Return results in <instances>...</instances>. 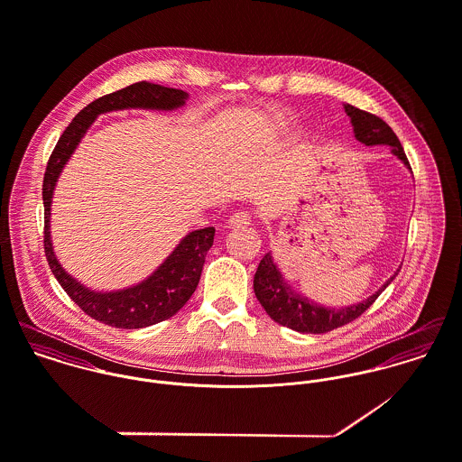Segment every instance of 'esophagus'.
Returning <instances> with one entry per match:
<instances>
[{"label":"esophagus","instance_id":"34e87169","mask_svg":"<svg viewBox=\"0 0 462 462\" xmlns=\"http://www.w3.org/2000/svg\"><path fill=\"white\" fill-rule=\"evenodd\" d=\"M252 223V216L245 210H237L228 217V226L230 228H239V226H248Z\"/></svg>","mask_w":462,"mask_h":462}]
</instances>
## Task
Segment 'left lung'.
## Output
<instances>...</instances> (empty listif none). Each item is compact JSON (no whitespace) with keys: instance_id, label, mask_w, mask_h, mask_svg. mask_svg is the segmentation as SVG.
<instances>
[{"instance_id":"1","label":"left lung","mask_w":462,"mask_h":462,"mask_svg":"<svg viewBox=\"0 0 462 462\" xmlns=\"http://www.w3.org/2000/svg\"><path fill=\"white\" fill-rule=\"evenodd\" d=\"M344 109L351 118L355 138L358 142L368 147L372 145L392 147V154L397 155L411 170L410 161L397 134L392 131V127L384 120H381L372 113L358 109L351 104H344ZM395 276L397 273L377 292H374L372 296H368L366 300L359 301L356 305L324 307L308 300L307 296L296 292L291 287V283L283 278L280 267L276 265L274 258L269 252L258 263L255 278H254V291H255L256 300L274 322L300 333L319 335V333H328L331 329H337L358 319L359 315L370 307L379 298V294L393 282Z\"/></svg>"}]
</instances>
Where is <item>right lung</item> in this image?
Wrapping results in <instances>:
<instances>
[{
  "label": "right lung",
  "instance_id": "add662e5",
  "mask_svg": "<svg viewBox=\"0 0 462 462\" xmlns=\"http://www.w3.org/2000/svg\"><path fill=\"white\" fill-rule=\"evenodd\" d=\"M188 94L177 88H168L154 83L140 81L125 87L118 92L107 94L83 107L69 127L60 136L52 151L42 186L44 200V250L50 262L51 273L69 298L92 319L122 329H138L157 324L175 315L193 296L207 252L214 243V228L207 226L189 232L177 248L164 258V262L143 282L111 292H99L85 287L72 278L58 262L51 243V202L52 193L61 170L72 157L81 138L87 134L94 120L109 111L118 109H157L171 111L182 107L188 101Z\"/></svg>",
  "mask_w": 462,
  "mask_h": 462
}]
</instances>
